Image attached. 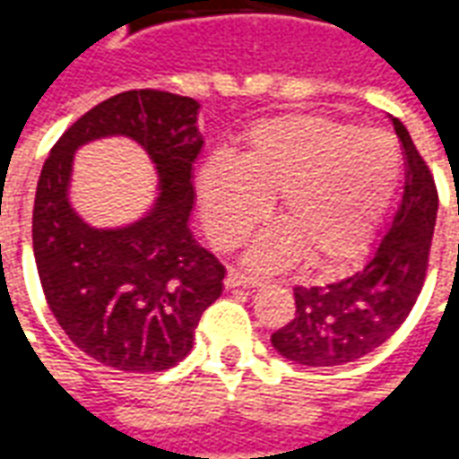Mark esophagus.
I'll return each mask as SVG.
<instances>
[{"mask_svg": "<svg viewBox=\"0 0 459 459\" xmlns=\"http://www.w3.org/2000/svg\"><path fill=\"white\" fill-rule=\"evenodd\" d=\"M260 285L258 278H246V275H240L236 270H230L229 275H226V288L233 290V288H255Z\"/></svg>", "mask_w": 459, "mask_h": 459, "instance_id": "esophagus-1", "label": "esophagus"}]
</instances>
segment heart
Returning <instances> with one entry per match:
<instances>
[{"instance_id":"b5f03b06","label":"heart","mask_w":459,"mask_h":459,"mask_svg":"<svg viewBox=\"0 0 459 459\" xmlns=\"http://www.w3.org/2000/svg\"><path fill=\"white\" fill-rule=\"evenodd\" d=\"M401 157L381 132L317 115H288L258 125L233 161L211 160L199 177L204 229L219 248L236 246L278 196L285 226L248 250L258 270L290 265L305 250L319 268H339L368 246L394 196Z\"/></svg>"}]
</instances>
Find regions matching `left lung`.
Listing matches in <instances>:
<instances>
[{"mask_svg": "<svg viewBox=\"0 0 459 459\" xmlns=\"http://www.w3.org/2000/svg\"><path fill=\"white\" fill-rule=\"evenodd\" d=\"M391 120L403 147V199L359 273L325 288H295V319L270 337L295 364L342 366L374 351L403 325L423 290L437 189L403 122Z\"/></svg>", "mask_w": 459, "mask_h": 459, "instance_id": "8db88e82", "label": "left lung"}]
</instances>
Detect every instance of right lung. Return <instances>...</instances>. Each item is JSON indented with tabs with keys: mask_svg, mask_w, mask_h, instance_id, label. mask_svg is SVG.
Returning a JSON list of instances; mask_svg holds the SVG:
<instances>
[{
	"mask_svg": "<svg viewBox=\"0 0 459 459\" xmlns=\"http://www.w3.org/2000/svg\"><path fill=\"white\" fill-rule=\"evenodd\" d=\"M196 115L194 98L117 93L61 134L39 177L31 238L46 302L81 351L117 371L179 364L223 292L226 268L189 229L191 171L204 147ZM103 136L134 139L160 174L151 213L122 230H93L67 201L73 152Z\"/></svg>",
	"mask_w": 459,
	"mask_h": 459,
	"instance_id": "add662e5",
	"label": "right lung"
}]
</instances>
